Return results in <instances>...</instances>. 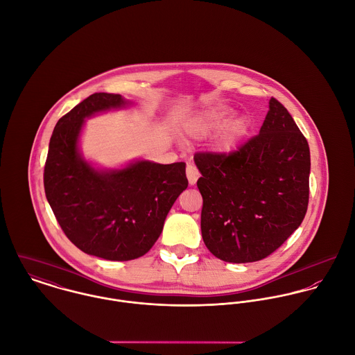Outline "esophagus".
<instances>
[{"label":"esophagus","mask_w":355,"mask_h":355,"mask_svg":"<svg viewBox=\"0 0 355 355\" xmlns=\"http://www.w3.org/2000/svg\"><path fill=\"white\" fill-rule=\"evenodd\" d=\"M186 175H187V179H189V183L191 186H194L200 178V172L197 169V166L194 164H187L186 166Z\"/></svg>","instance_id":"esophagus-1"}]
</instances>
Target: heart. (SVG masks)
<instances>
[{"label": "heart", "instance_id": "1", "mask_svg": "<svg viewBox=\"0 0 355 355\" xmlns=\"http://www.w3.org/2000/svg\"><path fill=\"white\" fill-rule=\"evenodd\" d=\"M230 114H231V110L228 107L214 106L206 110L202 116H200L191 124L190 132L197 138H203L222 127L228 120ZM248 131H249V120L246 117L232 119L223 128L218 135V141H217L218 148L223 150L234 149L239 144V141L248 134Z\"/></svg>", "mask_w": 355, "mask_h": 355}]
</instances>
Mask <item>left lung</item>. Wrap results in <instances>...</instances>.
<instances>
[{
	"label": "left lung",
	"mask_w": 355,
	"mask_h": 355,
	"mask_svg": "<svg viewBox=\"0 0 355 355\" xmlns=\"http://www.w3.org/2000/svg\"><path fill=\"white\" fill-rule=\"evenodd\" d=\"M201 231L217 258L243 263L276 252L309 203L310 152L288 110L270 98L259 134L232 152H198Z\"/></svg>",
	"instance_id": "8db88e82"
}]
</instances>
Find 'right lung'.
Returning <instances> with one entry per match:
<instances>
[{
  "mask_svg": "<svg viewBox=\"0 0 355 355\" xmlns=\"http://www.w3.org/2000/svg\"><path fill=\"white\" fill-rule=\"evenodd\" d=\"M125 103L120 94L96 93L64 114L53 130L44 171L45 194L65 236L82 252L110 261L148 253L189 184L184 162L138 161L97 172L82 159L76 142L85 117Z\"/></svg>",
  "mask_w": 355,
  "mask_h": 355,
  "instance_id": "obj_1",
  "label": "right lung"
}]
</instances>
